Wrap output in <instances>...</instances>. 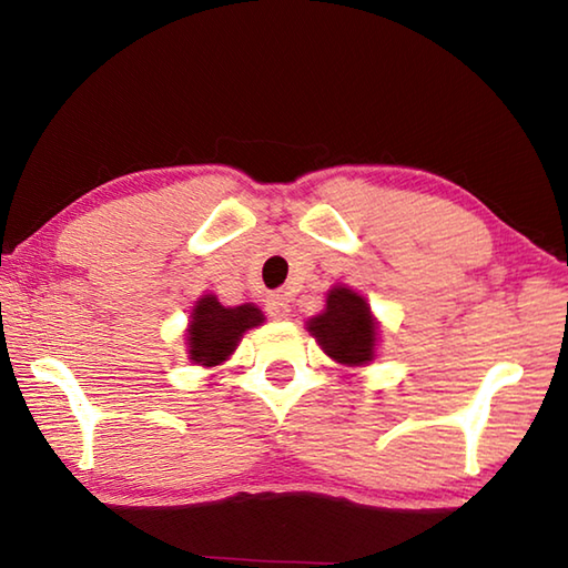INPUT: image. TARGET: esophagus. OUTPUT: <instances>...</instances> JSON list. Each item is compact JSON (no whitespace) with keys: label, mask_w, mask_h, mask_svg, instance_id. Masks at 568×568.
I'll return each mask as SVG.
<instances>
[{"label":"esophagus","mask_w":568,"mask_h":568,"mask_svg":"<svg viewBox=\"0 0 568 568\" xmlns=\"http://www.w3.org/2000/svg\"><path fill=\"white\" fill-rule=\"evenodd\" d=\"M267 315H271L273 321H287L291 318V303H287L285 295H271L267 297Z\"/></svg>","instance_id":"34e87169"}]
</instances>
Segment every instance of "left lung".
Masks as SVG:
<instances>
[{"instance_id": "obj_1", "label": "left lung", "mask_w": 568, "mask_h": 568, "mask_svg": "<svg viewBox=\"0 0 568 568\" xmlns=\"http://www.w3.org/2000/svg\"><path fill=\"white\" fill-rule=\"evenodd\" d=\"M321 351L335 363L361 368L376 361L381 325L368 301L348 285H333L325 295V307L305 323Z\"/></svg>"}]
</instances>
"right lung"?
I'll return each instance as SVG.
<instances>
[{"mask_svg": "<svg viewBox=\"0 0 568 568\" xmlns=\"http://www.w3.org/2000/svg\"><path fill=\"white\" fill-rule=\"evenodd\" d=\"M265 323V315L255 303L223 305L217 295H200L190 311V323L185 328L187 361L203 368L223 365L243 341L250 328Z\"/></svg>", "mask_w": 568, "mask_h": 568, "instance_id": "obj_1", "label": "right lung"}]
</instances>
